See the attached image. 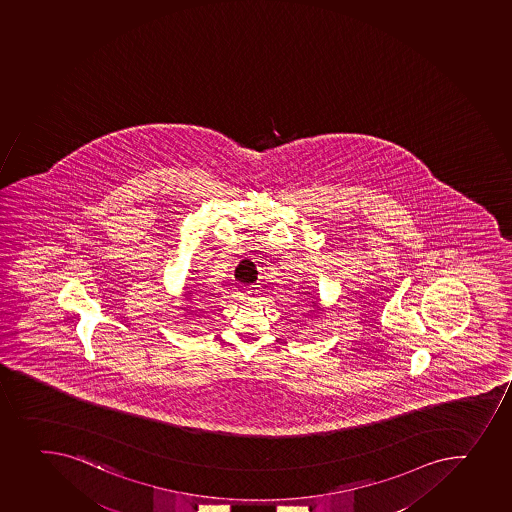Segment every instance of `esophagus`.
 I'll return each instance as SVG.
<instances>
[{
	"label": "esophagus",
	"instance_id": "esophagus-1",
	"mask_svg": "<svg viewBox=\"0 0 512 512\" xmlns=\"http://www.w3.org/2000/svg\"><path fill=\"white\" fill-rule=\"evenodd\" d=\"M259 289L258 286H249L248 288V299L254 301V299L258 298Z\"/></svg>",
	"mask_w": 512,
	"mask_h": 512
}]
</instances>
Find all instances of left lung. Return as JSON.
Wrapping results in <instances>:
<instances>
[{"instance_id": "8db88e82", "label": "left lung", "mask_w": 512, "mask_h": 512, "mask_svg": "<svg viewBox=\"0 0 512 512\" xmlns=\"http://www.w3.org/2000/svg\"><path fill=\"white\" fill-rule=\"evenodd\" d=\"M311 303H313V306H311V308H313L314 313H319V311H323V308L319 306V303H316V301H311Z\"/></svg>"}]
</instances>
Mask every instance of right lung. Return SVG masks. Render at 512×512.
<instances>
[{
  "mask_svg": "<svg viewBox=\"0 0 512 512\" xmlns=\"http://www.w3.org/2000/svg\"><path fill=\"white\" fill-rule=\"evenodd\" d=\"M184 296H186V299H189V301H194L193 291H188V293H184ZM188 308H191V306H186V308L181 309H184V311H188Z\"/></svg>",
  "mask_w": 512,
  "mask_h": 512,
  "instance_id": "add662e5",
  "label": "right lung"
}]
</instances>
